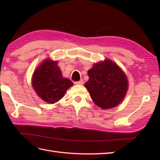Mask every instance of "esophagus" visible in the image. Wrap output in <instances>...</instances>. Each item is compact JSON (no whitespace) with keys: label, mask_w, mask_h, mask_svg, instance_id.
<instances>
[{"label":"esophagus","mask_w":160,"mask_h":160,"mask_svg":"<svg viewBox=\"0 0 160 160\" xmlns=\"http://www.w3.org/2000/svg\"><path fill=\"white\" fill-rule=\"evenodd\" d=\"M75 84H84V80L82 79H81L80 81H78V82H74Z\"/></svg>","instance_id":"34e87169"}]
</instances>
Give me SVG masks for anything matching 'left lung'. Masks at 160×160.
Returning a JSON list of instances; mask_svg holds the SVG:
<instances>
[{
  "label": "left lung",
  "instance_id": "obj_1",
  "mask_svg": "<svg viewBox=\"0 0 160 160\" xmlns=\"http://www.w3.org/2000/svg\"><path fill=\"white\" fill-rule=\"evenodd\" d=\"M89 79L84 84L94 103L103 109L120 104L128 90L124 71L113 61L106 59L88 71Z\"/></svg>",
  "mask_w": 160,
  "mask_h": 160
}]
</instances>
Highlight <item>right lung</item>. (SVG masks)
Returning <instances> with one entry per match:
<instances>
[{
  "label": "right lung",
  "instance_id": "1",
  "mask_svg": "<svg viewBox=\"0 0 160 160\" xmlns=\"http://www.w3.org/2000/svg\"><path fill=\"white\" fill-rule=\"evenodd\" d=\"M32 86L42 100L53 104L63 98L73 82L62 77L57 61L47 59L33 73Z\"/></svg>",
  "mask_w": 160,
  "mask_h": 160
}]
</instances>
